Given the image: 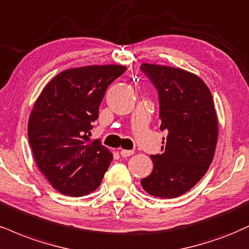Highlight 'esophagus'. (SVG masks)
I'll return each mask as SVG.
<instances>
[{"label":"esophagus","instance_id":"obj_1","mask_svg":"<svg viewBox=\"0 0 249 249\" xmlns=\"http://www.w3.org/2000/svg\"><path fill=\"white\" fill-rule=\"evenodd\" d=\"M134 153L133 151H130V149H122L121 151V155L123 158H127V157H131Z\"/></svg>","mask_w":249,"mask_h":249}]
</instances>
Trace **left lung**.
<instances>
[{"label": "left lung", "mask_w": 249, "mask_h": 249, "mask_svg": "<svg viewBox=\"0 0 249 249\" xmlns=\"http://www.w3.org/2000/svg\"><path fill=\"white\" fill-rule=\"evenodd\" d=\"M140 70L157 88L162 154L151 155L153 172L142 178L146 193L174 198L190 190L209 169L218 139V119L211 91L189 71L142 64Z\"/></svg>", "instance_id": "8db88e82"}]
</instances>
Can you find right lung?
Returning <instances> with one entry per match:
<instances>
[{
    "mask_svg": "<svg viewBox=\"0 0 249 249\" xmlns=\"http://www.w3.org/2000/svg\"><path fill=\"white\" fill-rule=\"evenodd\" d=\"M125 71L121 65L64 71L36 101L29 142L39 170L59 193L80 197L101 184L112 154L100 139L91 142L90 130L107 88Z\"/></svg>",
    "mask_w": 249,
    "mask_h": 249,
    "instance_id": "right-lung-1",
    "label": "right lung"
}]
</instances>
